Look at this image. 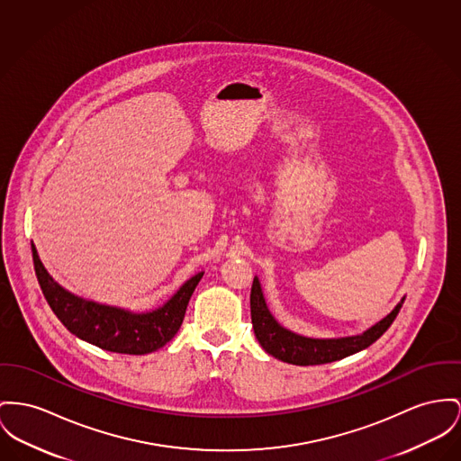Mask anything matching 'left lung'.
I'll return each mask as SVG.
<instances>
[{
	"mask_svg": "<svg viewBox=\"0 0 461 461\" xmlns=\"http://www.w3.org/2000/svg\"><path fill=\"white\" fill-rule=\"evenodd\" d=\"M403 299L405 297H402V301L393 307L390 314H386L381 321L372 325L366 332L358 336L334 339L306 338L279 325L267 307L262 285L257 276L253 277V285H251L249 307H251V323H253L255 338L271 357L294 366H320V364H330L340 358H346L353 353L366 349L372 342H375L390 329V325L397 318L400 307L403 304Z\"/></svg>",
	"mask_w": 461,
	"mask_h": 461,
	"instance_id": "left-lung-1",
	"label": "left lung"
}]
</instances>
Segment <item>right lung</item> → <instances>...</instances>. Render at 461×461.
Wrapping results in <instances>:
<instances>
[{
  "instance_id": "obj_1",
  "label": "right lung",
  "mask_w": 461,
  "mask_h": 461,
  "mask_svg": "<svg viewBox=\"0 0 461 461\" xmlns=\"http://www.w3.org/2000/svg\"><path fill=\"white\" fill-rule=\"evenodd\" d=\"M32 264L40 288L62 325L78 339L101 349L123 355H147L176 336L182 327L188 301L204 273L186 279L162 306L134 312L82 299L62 288L43 267L36 246L32 245Z\"/></svg>"
}]
</instances>
